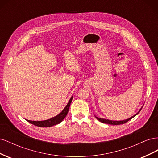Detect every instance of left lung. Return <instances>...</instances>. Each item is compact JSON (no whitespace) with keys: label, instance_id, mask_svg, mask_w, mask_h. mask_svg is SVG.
<instances>
[{"label":"left lung","instance_id":"obj_1","mask_svg":"<svg viewBox=\"0 0 158 158\" xmlns=\"http://www.w3.org/2000/svg\"><path fill=\"white\" fill-rule=\"evenodd\" d=\"M142 108L140 109V111H138L136 114H135V115L130 117L128 119H126V120H123V121H111V120H109V119H106V118H98V117H95V118H96L98 121H99L100 122H102L103 123H106V124H109V125H121V124H125L127 122H128L129 120H131V119H132L133 117H135L136 114H138V113H139V112L141 111Z\"/></svg>","mask_w":158,"mask_h":158}]
</instances>
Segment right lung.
<instances>
[{
  "instance_id": "right-lung-1",
  "label": "right lung",
  "mask_w": 158,
  "mask_h": 158,
  "mask_svg": "<svg viewBox=\"0 0 158 158\" xmlns=\"http://www.w3.org/2000/svg\"><path fill=\"white\" fill-rule=\"evenodd\" d=\"M73 96H72L70 98L69 103H67V105H66L64 109L60 113L57 114L56 116L52 117L50 119H47V120L41 121H30V120H27V121L33 124V125L40 127H51L52 126L57 125V124H59L60 122L63 121V119L66 116V114H67L70 103L72 102V100H73Z\"/></svg>"
}]
</instances>
